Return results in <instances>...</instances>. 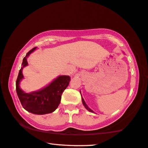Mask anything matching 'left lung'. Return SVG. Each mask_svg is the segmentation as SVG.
Masks as SVG:
<instances>
[{"label": "left lung", "mask_w": 148, "mask_h": 148, "mask_svg": "<svg viewBox=\"0 0 148 148\" xmlns=\"http://www.w3.org/2000/svg\"><path fill=\"white\" fill-rule=\"evenodd\" d=\"M81 96H82V95H81ZM82 103H83V105H84V107H85V108H86V109L87 110H88V111H90V112H93V111H92V110H91V109H90V108H89V107H88V105H86V102H85V101H84V99H83V97H82Z\"/></svg>", "instance_id": "left-lung-1"}]
</instances>
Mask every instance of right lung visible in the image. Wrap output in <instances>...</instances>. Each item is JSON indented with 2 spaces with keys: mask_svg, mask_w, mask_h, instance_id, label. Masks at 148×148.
Here are the masks:
<instances>
[{
  "mask_svg": "<svg viewBox=\"0 0 148 148\" xmlns=\"http://www.w3.org/2000/svg\"><path fill=\"white\" fill-rule=\"evenodd\" d=\"M37 47L33 48L23 58L22 66L19 71L16 82V93L23 109L36 114H45L55 111L60 104L61 95L69 85V76H59L41 90L25 93L20 88V82L23 78L22 70L27 65V58Z\"/></svg>",
  "mask_w": 148,
  "mask_h": 148,
  "instance_id": "obj_1",
  "label": "right lung"
}]
</instances>
